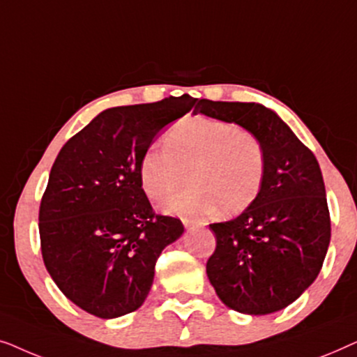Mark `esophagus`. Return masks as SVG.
Instances as JSON below:
<instances>
[{"label": "esophagus", "mask_w": 357, "mask_h": 357, "mask_svg": "<svg viewBox=\"0 0 357 357\" xmlns=\"http://www.w3.org/2000/svg\"><path fill=\"white\" fill-rule=\"evenodd\" d=\"M182 222H183V226H185V229H193V227H197L198 224L195 222V221H192V219H182Z\"/></svg>", "instance_id": "1"}]
</instances>
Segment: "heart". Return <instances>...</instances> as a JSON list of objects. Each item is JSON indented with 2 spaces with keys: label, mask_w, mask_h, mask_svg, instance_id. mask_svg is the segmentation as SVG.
I'll use <instances>...</instances> for the list:
<instances>
[{
  "label": "heart",
  "mask_w": 357,
  "mask_h": 357,
  "mask_svg": "<svg viewBox=\"0 0 357 357\" xmlns=\"http://www.w3.org/2000/svg\"><path fill=\"white\" fill-rule=\"evenodd\" d=\"M167 149L151 146L139 164V178L151 199L167 198L190 172L195 187L160 204L164 211L203 218L222 208L226 214L247 209L260 193L266 170L261 141L231 121L188 116L170 128Z\"/></svg>",
  "instance_id": "1"
}]
</instances>
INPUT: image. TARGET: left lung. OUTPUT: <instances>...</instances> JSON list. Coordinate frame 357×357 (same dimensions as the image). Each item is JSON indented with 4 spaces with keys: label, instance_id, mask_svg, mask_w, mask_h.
I'll return each instance as SVG.
<instances>
[{
    "label": "left lung",
    "instance_id": "obj_1",
    "mask_svg": "<svg viewBox=\"0 0 357 357\" xmlns=\"http://www.w3.org/2000/svg\"><path fill=\"white\" fill-rule=\"evenodd\" d=\"M195 112L252 131L266 154L255 202L236 219L209 224L216 237L206 263L209 282L241 314L284 309L315 281L330 245L320 165L275 112L255 102L202 99Z\"/></svg>",
    "mask_w": 357,
    "mask_h": 357
}]
</instances>
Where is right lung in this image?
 I'll return each instance as SVG.
<instances>
[{"instance_id":"add662e5","label":"right lung","mask_w":357,"mask_h":357,"mask_svg":"<svg viewBox=\"0 0 357 357\" xmlns=\"http://www.w3.org/2000/svg\"><path fill=\"white\" fill-rule=\"evenodd\" d=\"M195 102L183 94L107 109L55 159L38 211L42 257L87 314L116 319L139 309L160 252L183 234L180 219L154 213L139 164L154 136Z\"/></svg>"}]
</instances>
